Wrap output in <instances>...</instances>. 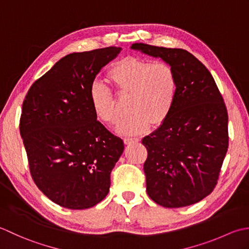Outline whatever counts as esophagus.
I'll use <instances>...</instances> for the list:
<instances>
[{
	"mask_svg": "<svg viewBox=\"0 0 249 249\" xmlns=\"http://www.w3.org/2000/svg\"><path fill=\"white\" fill-rule=\"evenodd\" d=\"M139 141H140L139 138H133V139H132V138H125V139L124 140L125 145H130V144H132V143H138Z\"/></svg>",
	"mask_w": 249,
	"mask_h": 249,
	"instance_id": "34e87169",
	"label": "esophagus"
}]
</instances>
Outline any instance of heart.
<instances>
[{"label":"heart","mask_w":249,"mask_h":249,"mask_svg":"<svg viewBox=\"0 0 249 249\" xmlns=\"http://www.w3.org/2000/svg\"><path fill=\"white\" fill-rule=\"evenodd\" d=\"M108 82L120 95H130V115L120 121L118 131L126 135L142 133L150 124L160 125L169 117L177 95V79L174 70L163 61H150L126 57L111 65ZM89 99L96 119L113 124L118 119L113 93L108 87L94 83Z\"/></svg>","instance_id":"1"}]
</instances>
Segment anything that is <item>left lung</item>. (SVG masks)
<instances>
[{
  "label": "left lung",
  "mask_w": 249,
  "mask_h": 249,
  "mask_svg": "<svg viewBox=\"0 0 249 249\" xmlns=\"http://www.w3.org/2000/svg\"><path fill=\"white\" fill-rule=\"evenodd\" d=\"M131 48L169 63L177 79L170 116L142 140L147 194L169 209L195 204L214 190L228 150L224 99L210 71L187 50L143 43Z\"/></svg>",
  "instance_id": "left-lung-1"
}]
</instances>
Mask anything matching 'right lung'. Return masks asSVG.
I'll return each mask as SVG.
<instances>
[{
  "mask_svg": "<svg viewBox=\"0 0 249 249\" xmlns=\"http://www.w3.org/2000/svg\"><path fill=\"white\" fill-rule=\"evenodd\" d=\"M120 52L111 46L65 55L25 95L20 134L30 172L38 189L60 206L89 209L109 191L124 145L96 120L89 91Z\"/></svg>",
  "mask_w": 249,
  "mask_h": 249,
  "instance_id": "right-lung-1",
  "label": "right lung"
}]
</instances>
